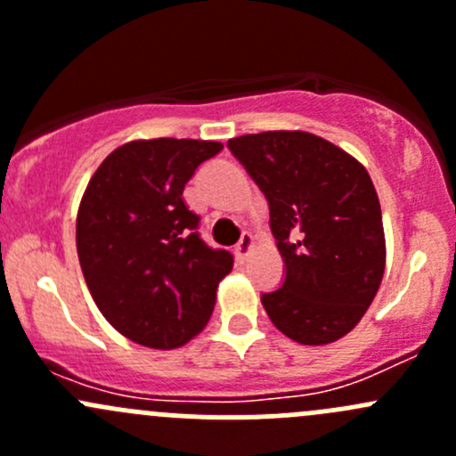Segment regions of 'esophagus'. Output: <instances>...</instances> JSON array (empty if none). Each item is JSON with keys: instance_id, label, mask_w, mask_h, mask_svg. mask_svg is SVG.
Returning <instances> with one entry per match:
<instances>
[{"instance_id": "34e87169", "label": "esophagus", "mask_w": 456, "mask_h": 456, "mask_svg": "<svg viewBox=\"0 0 456 456\" xmlns=\"http://www.w3.org/2000/svg\"><path fill=\"white\" fill-rule=\"evenodd\" d=\"M251 251H254V236L245 232L240 236V242H238V245H236V257L240 262H245L247 257H249Z\"/></svg>"}]
</instances>
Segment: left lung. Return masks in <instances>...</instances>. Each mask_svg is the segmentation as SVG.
<instances>
[{
    "label": "left lung",
    "mask_w": 456,
    "mask_h": 456,
    "mask_svg": "<svg viewBox=\"0 0 456 456\" xmlns=\"http://www.w3.org/2000/svg\"><path fill=\"white\" fill-rule=\"evenodd\" d=\"M269 200L271 232L287 275L262 306L293 342L344 338L384 278L381 207L369 172L342 147L302 130L227 141Z\"/></svg>",
    "instance_id": "left-lung-1"
}]
</instances>
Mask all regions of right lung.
Wrapping results in <instances>:
<instances>
[{"label": "right lung", "instance_id": "add662e5", "mask_svg": "<svg viewBox=\"0 0 456 456\" xmlns=\"http://www.w3.org/2000/svg\"><path fill=\"white\" fill-rule=\"evenodd\" d=\"M216 141L150 139L117 147L87 183L77 254L92 300L121 335L169 351L209 322L233 256L199 236L183 190Z\"/></svg>", "mask_w": 456, "mask_h": 456}]
</instances>
